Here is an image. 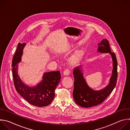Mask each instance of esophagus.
I'll return each mask as SVG.
<instances>
[{
    "instance_id": "esophagus-1",
    "label": "esophagus",
    "mask_w": 130,
    "mask_h": 130,
    "mask_svg": "<svg viewBox=\"0 0 130 130\" xmlns=\"http://www.w3.org/2000/svg\"><path fill=\"white\" fill-rule=\"evenodd\" d=\"M70 69H69V68H66V69H65V70H64V72H63L64 75H65V76H67V75H68L69 74V73H70Z\"/></svg>"
}]
</instances>
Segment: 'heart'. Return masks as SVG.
Here are the masks:
<instances>
[{
    "label": "heart",
    "mask_w": 130,
    "mask_h": 130,
    "mask_svg": "<svg viewBox=\"0 0 130 130\" xmlns=\"http://www.w3.org/2000/svg\"><path fill=\"white\" fill-rule=\"evenodd\" d=\"M79 53H78L76 54V56L73 58L72 60H73V61H74V60H76L78 58V57H79Z\"/></svg>",
    "instance_id": "1"
}]
</instances>
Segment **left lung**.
Here are the masks:
<instances>
[{
  "label": "left lung",
  "instance_id": "left-lung-1",
  "mask_svg": "<svg viewBox=\"0 0 130 130\" xmlns=\"http://www.w3.org/2000/svg\"><path fill=\"white\" fill-rule=\"evenodd\" d=\"M98 45L99 52L109 53L112 55L113 64L112 76L110 79L109 84L105 88L99 91H94L87 86L83 77L80 67L79 66L74 69L73 74L75 82L73 96L76 103L82 107H90L101 104L112 92L116 85L118 72L116 55L114 52H111L107 40H103Z\"/></svg>",
  "mask_w": 130,
  "mask_h": 130
}]
</instances>
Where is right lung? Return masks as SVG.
I'll return each mask as SVG.
<instances>
[{
	"mask_svg": "<svg viewBox=\"0 0 130 130\" xmlns=\"http://www.w3.org/2000/svg\"><path fill=\"white\" fill-rule=\"evenodd\" d=\"M25 43H18L12 59V76L17 92L32 105L43 107L50 104L55 96V90L61 78L60 71L45 73L43 81L36 87L25 85L17 73V64L21 61Z\"/></svg>",
	"mask_w": 130,
	"mask_h": 130,
	"instance_id": "right-lung-1",
	"label": "right lung"
}]
</instances>
